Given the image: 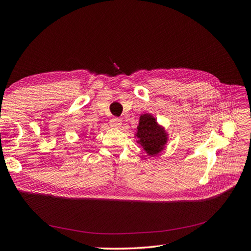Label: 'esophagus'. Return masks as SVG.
I'll return each mask as SVG.
<instances>
[{"label": "esophagus", "mask_w": 251, "mask_h": 251, "mask_svg": "<svg viewBox=\"0 0 251 251\" xmlns=\"http://www.w3.org/2000/svg\"><path fill=\"white\" fill-rule=\"evenodd\" d=\"M110 125L114 127H119L121 126V119L118 117H113L112 119H110Z\"/></svg>", "instance_id": "esophagus-1"}]
</instances>
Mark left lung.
<instances>
[{"label":"left lung","mask_w":251,"mask_h":251,"mask_svg":"<svg viewBox=\"0 0 251 251\" xmlns=\"http://www.w3.org/2000/svg\"><path fill=\"white\" fill-rule=\"evenodd\" d=\"M138 131L136 136L138 143L143 147L144 151L150 156H155L162 151L164 144L168 141L166 134L161 126L157 125L155 118L150 114H144L139 119Z\"/></svg>","instance_id":"8db88e82"}]
</instances>
